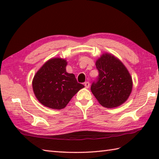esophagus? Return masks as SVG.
Masks as SVG:
<instances>
[{
  "instance_id": "obj_1",
  "label": "esophagus",
  "mask_w": 159,
  "mask_h": 159,
  "mask_svg": "<svg viewBox=\"0 0 159 159\" xmlns=\"http://www.w3.org/2000/svg\"><path fill=\"white\" fill-rule=\"evenodd\" d=\"M84 85H85V87L86 88H88L90 87V83L89 82H85L84 83Z\"/></svg>"
}]
</instances>
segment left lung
Segmentation results:
<instances>
[{"label":"left lung","mask_w":159,"mask_h":159,"mask_svg":"<svg viewBox=\"0 0 159 159\" xmlns=\"http://www.w3.org/2000/svg\"><path fill=\"white\" fill-rule=\"evenodd\" d=\"M99 75L90 89L102 106L113 108L128 98L133 88L132 78L127 69L116 57L104 54L96 61Z\"/></svg>","instance_id":"8db88e82"}]
</instances>
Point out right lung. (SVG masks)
<instances>
[{"mask_svg": "<svg viewBox=\"0 0 159 159\" xmlns=\"http://www.w3.org/2000/svg\"><path fill=\"white\" fill-rule=\"evenodd\" d=\"M67 62L61 58L48 60L34 76L33 90L44 106L54 109L66 107L84 85L77 82L74 74L66 71Z\"/></svg>", "mask_w": 159, "mask_h": 159, "instance_id": "add662e5", "label": "right lung"}]
</instances>
